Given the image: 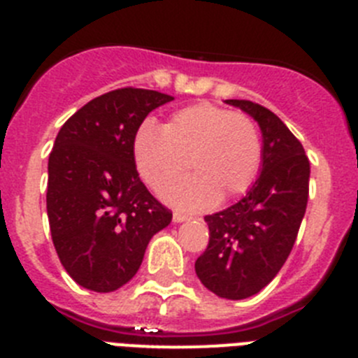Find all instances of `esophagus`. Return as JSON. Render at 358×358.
I'll return each mask as SVG.
<instances>
[{
	"instance_id": "1",
	"label": "esophagus",
	"mask_w": 358,
	"mask_h": 358,
	"mask_svg": "<svg viewBox=\"0 0 358 358\" xmlns=\"http://www.w3.org/2000/svg\"><path fill=\"white\" fill-rule=\"evenodd\" d=\"M189 218L192 217H188V215H185V213H179V211H176V213H173V222L176 224L186 222V220H189Z\"/></svg>"
}]
</instances>
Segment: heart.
Returning a JSON list of instances; mask_svg holds the SVG:
<instances>
[{
	"label": "heart",
	"mask_w": 358,
	"mask_h": 358,
	"mask_svg": "<svg viewBox=\"0 0 358 358\" xmlns=\"http://www.w3.org/2000/svg\"><path fill=\"white\" fill-rule=\"evenodd\" d=\"M132 154L141 179L156 192L184 175L189 160L196 176L164 189L163 199L182 210H204L220 194L235 197L252 185L262 138L251 116L199 102L173 113L163 129L145 122Z\"/></svg>",
	"instance_id": "obj_1"
}]
</instances>
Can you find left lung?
Returning <instances> with one entry per match:
<instances>
[{"mask_svg": "<svg viewBox=\"0 0 358 358\" xmlns=\"http://www.w3.org/2000/svg\"><path fill=\"white\" fill-rule=\"evenodd\" d=\"M226 103L260 127V177L236 204L204 217L210 243L195 262V273L218 297L245 299L274 280L292 251L308 201L310 163L274 113L249 100Z\"/></svg>", "mask_w": 358, "mask_h": 358, "instance_id": "obj_1", "label": "left lung"}]
</instances>
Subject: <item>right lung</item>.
I'll use <instances>...</instances> for the list:
<instances>
[{"instance_id": "obj_1", "label": "right lung", "mask_w": 358, "mask_h": 358, "mask_svg": "<svg viewBox=\"0 0 358 358\" xmlns=\"http://www.w3.org/2000/svg\"><path fill=\"white\" fill-rule=\"evenodd\" d=\"M173 96L109 91L59 131L48 159L50 231L66 273L84 289L113 292L132 280L172 211L152 197L136 170L132 143L148 113Z\"/></svg>"}]
</instances>
